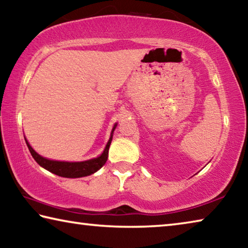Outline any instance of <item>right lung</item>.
<instances>
[{
    "instance_id": "obj_1",
    "label": "right lung",
    "mask_w": 248,
    "mask_h": 248,
    "mask_svg": "<svg viewBox=\"0 0 248 248\" xmlns=\"http://www.w3.org/2000/svg\"><path fill=\"white\" fill-rule=\"evenodd\" d=\"M112 129L114 131L115 128ZM112 140V136L109 139L108 143L105 148L104 152L102 155L96 158L90 159V161H85V162H75V163H70V162H58V161H51V159L45 158L43 156H40L38 153H36L33 149L31 148L29 143L26 141V144L28 146V150L31 154L32 155V157L35 161L38 163L40 166H43L44 169H46L51 173L56 174L58 176H61V177H66V178H78V177H84V176H89L94 174L95 171H97L99 169L105 165L107 158H108V150L109 146H110Z\"/></svg>"
}]
</instances>
